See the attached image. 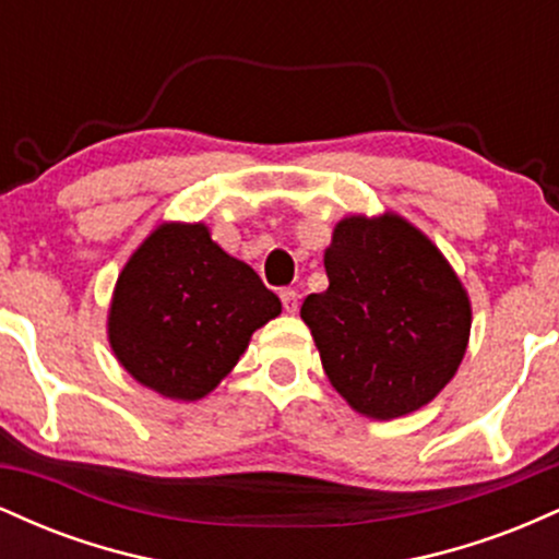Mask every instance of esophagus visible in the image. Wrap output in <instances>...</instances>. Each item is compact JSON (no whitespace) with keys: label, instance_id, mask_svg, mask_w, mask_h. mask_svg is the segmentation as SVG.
I'll return each instance as SVG.
<instances>
[{"label":"esophagus","instance_id":"obj_1","mask_svg":"<svg viewBox=\"0 0 559 559\" xmlns=\"http://www.w3.org/2000/svg\"><path fill=\"white\" fill-rule=\"evenodd\" d=\"M281 305H284L288 316H294L299 310V294L294 288H281Z\"/></svg>","mask_w":559,"mask_h":559}]
</instances>
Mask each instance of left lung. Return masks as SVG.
<instances>
[{
    "label": "left lung",
    "instance_id": "obj_1",
    "mask_svg": "<svg viewBox=\"0 0 559 559\" xmlns=\"http://www.w3.org/2000/svg\"><path fill=\"white\" fill-rule=\"evenodd\" d=\"M329 288L310 325L331 386L373 420L415 413L452 381L471 338V299L423 230L394 213L349 215L325 249Z\"/></svg>",
    "mask_w": 559,
    "mask_h": 559
}]
</instances>
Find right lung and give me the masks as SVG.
Instances as JSON below:
<instances>
[{
  "label": "right lung",
  "mask_w": 559,
  "mask_h": 559,
  "mask_svg": "<svg viewBox=\"0 0 559 559\" xmlns=\"http://www.w3.org/2000/svg\"><path fill=\"white\" fill-rule=\"evenodd\" d=\"M281 299L204 223H163L115 284L107 336L141 386L168 400L207 396L239 362Z\"/></svg>",
  "instance_id": "right-lung-1"
}]
</instances>
